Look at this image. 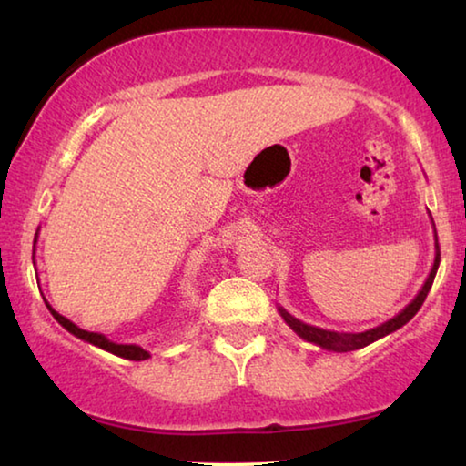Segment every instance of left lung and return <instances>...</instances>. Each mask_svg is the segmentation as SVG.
Instances as JSON below:
<instances>
[{
	"label": "left lung",
	"mask_w": 466,
	"mask_h": 466,
	"mask_svg": "<svg viewBox=\"0 0 466 466\" xmlns=\"http://www.w3.org/2000/svg\"><path fill=\"white\" fill-rule=\"evenodd\" d=\"M429 217H431V214H429ZM433 228H435V225H433ZM433 238H435V258H433V267H431V270H429V277L425 279L423 288H420V291L414 296L412 302L408 304L402 312H398L396 317L385 320V323H381L379 327H373V329H369V331H362V333H338V331H329V329H320V327L302 323L299 319L291 317V314L285 310L283 306H277V310L283 317L285 323H288L289 329H293L299 338L314 343V346L329 350V352H352V350H360L364 346H369V343L381 339V338H385V335L398 331L400 327H404L408 320H410L414 314L419 312V308L423 306L427 293L433 285L435 273H438V267H440V243H438V233L435 231H433Z\"/></svg>",
	"instance_id": "left-lung-1"
}]
</instances>
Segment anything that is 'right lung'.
<instances>
[{"instance_id": "add662e5", "label": "right lung", "mask_w": 466, "mask_h": 466, "mask_svg": "<svg viewBox=\"0 0 466 466\" xmlns=\"http://www.w3.org/2000/svg\"><path fill=\"white\" fill-rule=\"evenodd\" d=\"M37 238H39V231L35 233V246H37ZM35 252V249H33ZM35 264V262H33ZM43 302H46V306H47V310L52 312V317L58 320V323L66 329L68 333H73L75 338H78V339H83V341H87V343H91V346H97V348H102V350H106V352H110V354H114V356H120V358H127V360H147L149 358V352H146V350H143L141 346H135V343H116V341H110L108 338H106V335H102V333H93V331H85V329H81V327H76L73 320H68L66 317H62L60 312H56L52 306H49V302L46 298H43Z\"/></svg>"}]
</instances>
